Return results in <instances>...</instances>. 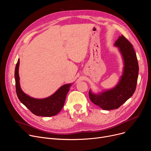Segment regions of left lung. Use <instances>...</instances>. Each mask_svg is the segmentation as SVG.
<instances>
[{
	"label": "left lung",
	"instance_id": "obj_1",
	"mask_svg": "<svg viewBox=\"0 0 151 151\" xmlns=\"http://www.w3.org/2000/svg\"><path fill=\"white\" fill-rule=\"evenodd\" d=\"M119 47L124 61L123 75L118 84L113 89L99 95L89 92L91 101L105 110L117 109L130 98L136 90L138 76V63L137 55L130 42L123 35L115 42Z\"/></svg>",
	"mask_w": 151,
	"mask_h": 151
}]
</instances>
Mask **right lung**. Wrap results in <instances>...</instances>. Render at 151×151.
<instances>
[{
    "mask_svg": "<svg viewBox=\"0 0 151 151\" xmlns=\"http://www.w3.org/2000/svg\"><path fill=\"white\" fill-rule=\"evenodd\" d=\"M19 65V60L18 59L15 67L14 77L16 92L19 101L36 116L51 117L58 114L64 105L71 84L62 86L53 95L47 98L44 99L32 98L24 93L20 88L18 73Z\"/></svg>",
    "mask_w": 151,
    "mask_h": 151,
    "instance_id": "add662e5",
    "label": "right lung"
}]
</instances>
